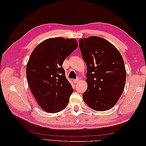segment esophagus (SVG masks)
Instances as JSON below:
<instances>
[{
  "instance_id": "obj_1",
  "label": "esophagus",
  "mask_w": 146,
  "mask_h": 146,
  "mask_svg": "<svg viewBox=\"0 0 146 146\" xmlns=\"http://www.w3.org/2000/svg\"><path fill=\"white\" fill-rule=\"evenodd\" d=\"M79 80H80V78H77L76 80H73V82H74V83H76L77 82H78L79 81Z\"/></svg>"
}]
</instances>
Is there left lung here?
Masks as SVG:
<instances>
[{"label": "left lung", "instance_id": "left-lung-1", "mask_svg": "<svg viewBox=\"0 0 146 146\" xmlns=\"http://www.w3.org/2000/svg\"><path fill=\"white\" fill-rule=\"evenodd\" d=\"M79 47L87 67L88 87L83 100L96 111L109 110L119 100L125 84L122 55L112 44L98 36L80 39Z\"/></svg>", "mask_w": 146, "mask_h": 146}]
</instances>
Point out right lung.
<instances>
[{"label": "right lung", "instance_id": "obj_1", "mask_svg": "<svg viewBox=\"0 0 146 146\" xmlns=\"http://www.w3.org/2000/svg\"><path fill=\"white\" fill-rule=\"evenodd\" d=\"M77 48L75 39L49 38L37 46L30 56L27 83L39 107L47 112H59L68 104L73 89L62 65Z\"/></svg>", "mask_w": 146, "mask_h": 146}]
</instances>
